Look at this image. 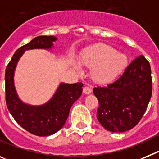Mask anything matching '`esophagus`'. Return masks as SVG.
<instances>
[{"mask_svg":"<svg viewBox=\"0 0 159 159\" xmlns=\"http://www.w3.org/2000/svg\"><path fill=\"white\" fill-rule=\"evenodd\" d=\"M92 91V89L90 87V86H85L83 87V93L86 94H90Z\"/></svg>","mask_w":159,"mask_h":159,"instance_id":"34e87169","label":"esophagus"}]
</instances>
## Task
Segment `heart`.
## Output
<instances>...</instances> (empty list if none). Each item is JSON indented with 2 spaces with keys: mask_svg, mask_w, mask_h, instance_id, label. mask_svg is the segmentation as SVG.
<instances>
[{
  "mask_svg": "<svg viewBox=\"0 0 159 159\" xmlns=\"http://www.w3.org/2000/svg\"><path fill=\"white\" fill-rule=\"evenodd\" d=\"M80 62L76 61L77 69L82 65L92 67L91 77L99 84H108L116 80L128 65V57L118 52L114 48L105 43H97L86 48L81 56Z\"/></svg>",
  "mask_w": 159,
  "mask_h": 159,
  "instance_id": "1",
  "label": "heart"
}]
</instances>
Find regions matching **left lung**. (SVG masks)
<instances>
[{
    "label": "left lung",
    "instance_id": "left-lung-1",
    "mask_svg": "<svg viewBox=\"0 0 159 159\" xmlns=\"http://www.w3.org/2000/svg\"><path fill=\"white\" fill-rule=\"evenodd\" d=\"M99 102L97 118L113 133L130 130L138 124L152 95L151 69L144 56L137 57L118 80L106 87H94Z\"/></svg>",
    "mask_w": 159,
    "mask_h": 159
}]
</instances>
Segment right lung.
<instances>
[{"label":"right lung","instance_id":"obj_1","mask_svg":"<svg viewBox=\"0 0 159 159\" xmlns=\"http://www.w3.org/2000/svg\"><path fill=\"white\" fill-rule=\"evenodd\" d=\"M55 36H38L16 51L5 69V100L12 116L21 127L39 137L52 135L65 124L69 111L82 93V82H61L55 94L44 104L25 103L18 97L14 86V72L18 61L26 50L52 48Z\"/></svg>","mask_w":159,"mask_h":159}]
</instances>
